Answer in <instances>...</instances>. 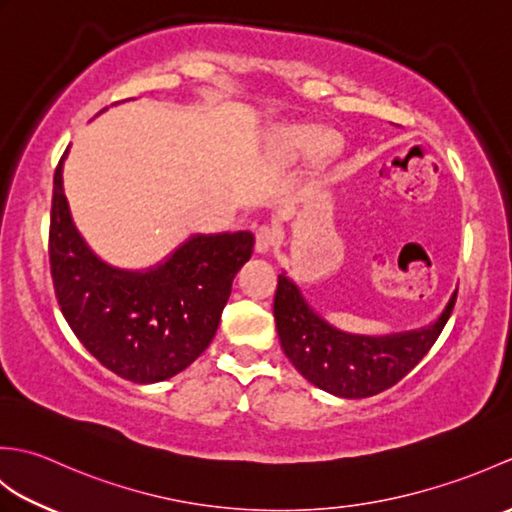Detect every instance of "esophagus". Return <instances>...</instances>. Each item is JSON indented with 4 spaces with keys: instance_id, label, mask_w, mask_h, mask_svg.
Wrapping results in <instances>:
<instances>
[{
    "instance_id": "obj_1",
    "label": "esophagus",
    "mask_w": 512,
    "mask_h": 512,
    "mask_svg": "<svg viewBox=\"0 0 512 512\" xmlns=\"http://www.w3.org/2000/svg\"><path fill=\"white\" fill-rule=\"evenodd\" d=\"M277 244V231L273 226H268V224H262L257 228V233H255V248H257V253H268L270 248H273Z\"/></svg>"
}]
</instances>
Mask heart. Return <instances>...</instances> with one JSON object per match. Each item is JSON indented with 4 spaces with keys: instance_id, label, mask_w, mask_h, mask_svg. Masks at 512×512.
<instances>
[{
    "instance_id": "b5f03b06",
    "label": "heart",
    "mask_w": 512,
    "mask_h": 512,
    "mask_svg": "<svg viewBox=\"0 0 512 512\" xmlns=\"http://www.w3.org/2000/svg\"><path fill=\"white\" fill-rule=\"evenodd\" d=\"M290 151H319L334 145V138L323 129H297L288 136Z\"/></svg>"
}]
</instances>
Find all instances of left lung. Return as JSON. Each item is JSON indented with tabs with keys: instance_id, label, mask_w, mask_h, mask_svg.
I'll return each mask as SVG.
<instances>
[{
	"instance_id": "8db88e82",
	"label": "left lung",
	"mask_w": 512,
	"mask_h": 512,
	"mask_svg": "<svg viewBox=\"0 0 512 512\" xmlns=\"http://www.w3.org/2000/svg\"><path fill=\"white\" fill-rule=\"evenodd\" d=\"M458 290L427 328L356 336L332 328L301 297L295 281L279 275L273 314L281 350L312 385L341 398H367L396 385L416 367L447 325Z\"/></svg>"
}]
</instances>
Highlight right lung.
Segmentation results:
<instances>
[{"label": "right lung", "mask_w": 512, "mask_h": 512, "mask_svg": "<svg viewBox=\"0 0 512 512\" xmlns=\"http://www.w3.org/2000/svg\"><path fill=\"white\" fill-rule=\"evenodd\" d=\"M63 158L54 171L50 273L65 321L116 376L143 385L176 376L213 341L237 270L253 255V233L193 235L147 273L112 268L76 231Z\"/></svg>", "instance_id": "add662e5"}]
</instances>
